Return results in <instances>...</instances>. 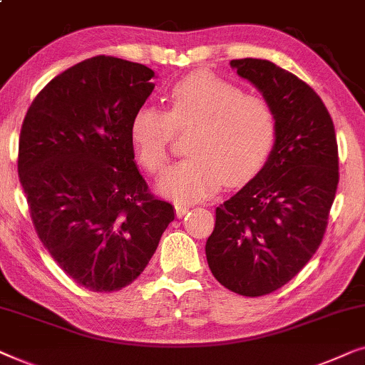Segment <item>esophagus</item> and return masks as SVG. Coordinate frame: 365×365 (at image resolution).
I'll list each match as a JSON object with an SVG mask.
<instances>
[{
    "label": "esophagus",
    "mask_w": 365,
    "mask_h": 365,
    "mask_svg": "<svg viewBox=\"0 0 365 365\" xmlns=\"http://www.w3.org/2000/svg\"><path fill=\"white\" fill-rule=\"evenodd\" d=\"M174 209H176V216L178 217H182L184 214L189 211V206H186V204H176V206H174Z\"/></svg>",
    "instance_id": "1"
}]
</instances>
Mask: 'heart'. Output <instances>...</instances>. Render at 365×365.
Listing matches in <instances>:
<instances>
[{"instance_id":"1","label":"heart","mask_w":365,"mask_h":365,"mask_svg":"<svg viewBox=\"0 0 365 365\" xmlns=\"http://www.w3.org/2000/svg\"><path fill=\"white\" fill-rule=\"evenodd\" d=\"M168 113L141 106L129 123V139L149 173L166 166L176 129L192 128L191 158L173 166L158 181V191L176 202H196L227 184L252 179L267 163L276 141V113L256 94L207 71L178 81L166 94Z\"/></svg>"}]
</instances>
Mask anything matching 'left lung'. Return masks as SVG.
Returning a JSON list of instances; mask_svg holds the SVG:
<instances>
[{
	"mask_svg": "<svg viewBox=\"0 0 365 365\" xmlns=\"http://www.w3.org/2000/svg\"><path fill=\"white\" fill-rule=\"evenodd\" d=\"M276 113V141L264 168L216 209L206 242L212 276L247 297L287 284L326 232L339 182L334 123L314 89L267 59H232Z\"/></svg>",
	"mask_w": 365,
	"mask_h": 365,
	"instance_id": "1",
	"label": "left lung"
}]
</instances>
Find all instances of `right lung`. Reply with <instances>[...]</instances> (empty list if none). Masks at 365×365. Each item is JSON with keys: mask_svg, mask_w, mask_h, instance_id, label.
<instances>
[{"mask_svg": "<svg viewBox=\"0 0 365 365\" xmlns=\"http://www.w3.org/2000/svg\"><path fill=\"white\" fill-rule=\"evenodd\" d=\"M154 78L144 64L94 56L51 79L24 116L18 174L34 229L88 291L129 286L174 221L171 204L149 192L129 139Z\"/></svg>", "mask_w": 365, "mask_h": 365, "instance_id": "1", "label": "right lung"}]
</instances>
